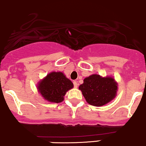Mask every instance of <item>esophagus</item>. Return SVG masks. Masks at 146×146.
Here are the masks:
<instances>
[{
	"instance_id": "obj_1",
	"label": "esophagus",
	"mask_w": 146,
	"mask_h": 146,
	"mask_svg": "<svg viewBox=\"0 0 146 146\" xmlns=\"http://www.w3.org/2000/svg\"><path fill=\"white\" fill-rule=\"evenodd\" d=\"M73 85H74L75 88H77V87H78V82H77L76 81H73Z\"/></svg>"
}]
</instances>
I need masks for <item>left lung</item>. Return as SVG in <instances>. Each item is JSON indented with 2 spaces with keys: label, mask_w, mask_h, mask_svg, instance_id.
Segmentation results:
<instances>
[{
  "label": "left lung",
  "mask_w": 146,
  "mask_h": 146,
  "mask_svg": "<svg viewBox=\"0 0 146 146\" xmlns=\"http://www.w3.org/2000/svg\"><path fill=\"white\" fill-rule=\"evenodd\" d=\"M86 101L91 105L100 107L111 101L116 96L118 84L111 77L102 78L97 74L84 78L79 86Z\"/></svg>",
  "instance_id": "obj_1"
}]
</instances>
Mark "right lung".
Segmentation results:
<instances>
[{
  "label": "right lung",
  "mask_w": 146,
  "mask_h": 146,
  "mask_svg": "<svg viewBox=\"0 0 146 146\" xmlns=\"http://www.w3.org/2000/svg\"><path fill=\"white\" fill-rule=\"evenodd\" d=\"M73 87V84L62 72H51L38 83L37 89L45 100L51 102L64 100L66 93Z\"/></svg>",
  "instance_id": "obj_1"
}]
</instances>
